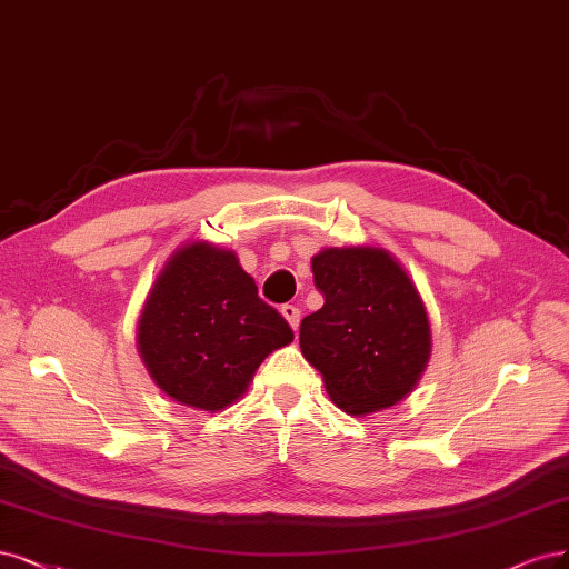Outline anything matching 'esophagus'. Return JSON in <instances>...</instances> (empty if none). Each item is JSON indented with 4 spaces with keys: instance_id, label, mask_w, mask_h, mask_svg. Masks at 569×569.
<instances>
[{
    "instance_id": "esophagus-1",
    "label": "esophagus",
    "mask_w": 569,
    "mask_h": 569,
    "mask_svg": "<svg viewBox=\"0 0 569 569\" xmlns=\"http://www.w3.org/2000/svg\"><path fill=\"white\" fill-rule=\"evenodd\" d=\"M282 316H284V320L291 325V329H293V331L299 329V322H301V310H299L297 306H291V303L282 306Z\"/></svg>"
}]
</instances>
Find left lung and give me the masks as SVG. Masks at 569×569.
Wrapping results in <instances>:
<instances>
[{"instance_id": "obj_1", "label": "left lung", "mask_w": 569, "mask_h": 569, "mask_svg": "<svg viewBox=\"0 0 569 569\" xmlns=\"http://www.w3.org/2000/svg\"><path fill=\"white\" fill-rule=\"evenodd\" d=\"M325 306L301 320L303 358L325 377L329 398L348 415L402 400L430 356L423 301L383 249L343 247L312 257Z\"/></svg>"}]
</instances>
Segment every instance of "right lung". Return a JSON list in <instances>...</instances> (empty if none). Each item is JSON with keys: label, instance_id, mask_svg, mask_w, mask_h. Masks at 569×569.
I'll return each instance as SVG.
<instances>
[{"label": "right lung", "instance_id": "right-lung-1", "mask_svg": "<svg viewBox=\"0 0 569 569\" xmlns=\"http://www.w3.org/2000/svg\"><path fill=\"white\" fill-rule=\"evenodd\" d=\"M291 339L234 253L207 242L173 253L139 322V350L154 383L204 411L238 400L268 352Z\"/></svg>", "mask_w": 569, "mask_h": 569}]
</instances>
